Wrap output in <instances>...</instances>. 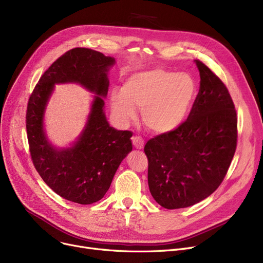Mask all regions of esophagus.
Wrapping results in <instances>:
<instances>
[{
  "mask_svg": "<svg viewBox=\"0 0 263 263\" xmlns=\"http://www.w3.org/2000/svg\"><path fill=\"white\" fill-rule=\"evenodd\" d=\"M132 144L137 149H143L144 147V140L141 136H133L132 137Z\"/></svg>",
  "mask_w": 263,
  "mask_h": 263,
  "instance_id": "1",
  "label": "esophagus"
}]
</instances>
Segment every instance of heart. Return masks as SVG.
Segmentation results:
<instances>
[{"label":"heart","instance_id":"b5f03b06","mask_svg":"<svg viewBox=\"0 0 263 263\" xmlns=\"http://www.w3.org/2000/svg\"><path fill=\"white\" fill-rule=\"evenodd\" d=\"M196 95L197 84L189 73L153 68L131 74L123 82L121 91L112 92L110 102L120 120L134 118V107L140 108L149 130L168 133L185 121Z\"/></svg>","mask_w":263,"mask_h":263}]
</instances>
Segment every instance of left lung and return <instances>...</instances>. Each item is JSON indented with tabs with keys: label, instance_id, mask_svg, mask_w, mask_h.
Here are the masks:
<instances>
[{
	"label": "left lung",
	"instance_id": "obj_1",
	"mask_svg": "<svg viewBox=\"0 0 263 263\" xmlns=\"http://www.w3.org/2000/svg\"><path fill=\"white\" fill-rule=\"evenodd\" d=\"M195 63L200 85L186 120L144 148L151 195L170 210L211 195L223 182L237 148L238 117L231 96L208 66Z\"/></svg>",
	"mask_w": 263,
	"mask_h": 263
}]
</instances>
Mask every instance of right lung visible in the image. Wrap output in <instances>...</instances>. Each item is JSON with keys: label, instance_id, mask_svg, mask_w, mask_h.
Masks as SVG:
<instances>
[{"label": "right lung", "instance_id": "1", "mask_svg": "<svg viewBox=\"0 0 263 263\" xmlns=\"http://www.w3.org/2000/svg\"><path fill=\"white\" fill-rule=\"evenodd\" d=\"M114 63L113 58L91 49L69 50L41 76L27 102V141L36 171L57 194L80 204L93 203L105 195L119 164L132 150V132L109 127L103 112L106 73ZM70 81L97 96L79 141L71 148L58 151L44 135L43 112L53 84Z\"/></svg>", "mask_w": 263, "mask_h": 263}]
</instances>
